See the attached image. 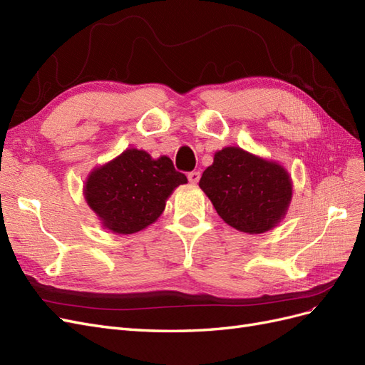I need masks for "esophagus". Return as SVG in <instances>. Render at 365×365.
<instances>
[{"instance_id":"esophagus-1","label":"esophagus","mask_w":365,"mask_h":365,"mask_svg":"<svg viewBox=\"0 0 365 365\" xmlns=\"http://www.w3.org/2000/svg\"><path fill=\"white\" fill-rule=\"evenodd\" d=\"M187 178H189V181H190L192 184H196L197 181H200V178H201V172H197V170L190 172L189 175H187Z\"/></svg>"}]
</instances>
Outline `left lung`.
<instances>
[{
  "label": "left lung",
  "mask_w": 365,
  "mask_h": 365,
  "mask_svg": "<svg viewBox=\"0 0 365 365\" xmlns=\"http://www.w3.org/2000/svg\"><path fill=\"white\" fill-rule=\"evenodd\" d=\"M200 187L225 224L248 235L277 227L294 193L292 178L283 164L237 146L215 152Z\"/></svg>",
  "instance_id": "8db88e82"
}]
</instances>
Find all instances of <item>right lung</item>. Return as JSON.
Listing matches in <instances>:
<instances>
[{"label": "right lung", "mask_w": 365, "mask_h": 365, "mask_svg": "<svg viewBox=\"0 0 365 365\" xmlns=\"http://www.w3.org/2000/svg\"><path fill=\"white\" fill-rule=\"evenodd\" d=\"M187 184L169 157L152 158L143 149L128 148L96 165L83 184V197L103 228L134 235L157 222L176 187Z\"/></svg>", "instance_id": "1"}]
</instances>
